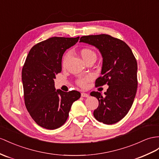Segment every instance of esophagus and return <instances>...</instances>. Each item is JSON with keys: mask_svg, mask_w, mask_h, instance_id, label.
I'll return each mask as SVG.
<instances>
[{"mask_svg": "<svg viewBox=\"0 0 159 159\" xmlns=\"http://www.w3.org/2000/svg\"><path fill=\"white\" fill-rule=\"evenodd\" d=\"M89 94H87V93H81V97H89Z\"/></svg>", "mask_w": 159, "mask_h": 159, "instance_id": "esophagus-1", "label": "esophagus"}]
</instances>
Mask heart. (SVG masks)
<instances>
[{
	"mask_svg": "<svg viewBox=\"0 0 159 159\" xmlns=\"http://www.w3.org/2000/svg\"><path fill=\"white\" fill-rule=\"evenodd\" d=\"M80 55L82 56V58H83V60L85 61V62L89 59H91V58L96 59L97 58V55L95 54V52L93 50H92L90 48H83V50H81L80 51ZM69 56H70L69 53H67V54H65V56H64L63 60H62V67L66 66L68 60L69 58ZM90 79H91L90 76L83 77V78H80L77 80L76 83L80 87H83L85 86V84H86V83Z\"/></svg>",
	"mask_w": 159,
	"mask_h": 159,
	"instance_id": "heart-1",
	"label": "heart"
}]
</instances>
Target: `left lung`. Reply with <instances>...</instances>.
Here are the masks:
<instances>
[{
  "label": "left lung",
  "instance_id": "1",
  "mask_svg": "<svg viewBox=\"0 0 159 159\" xmlns=\"http://www.w3.org/2000/svg\"><path fill=\"white\" fill-rule=\"evenodd\" d=\"M80 42L99 49L103 57L101 76L95 87L107 84L103 96L98 91L91 95L99 101L93 112L95 118L105 124H113L126 116L133 104L138 87V65L130 48L124 41L107 34L83 36Z\"/></svg>",
  "mask_w": 159,
  "mask_h": 159
}]
</instances>
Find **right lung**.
<instances>
[{
	"label": "right lung",
	"instance_id": "right-lung-1",
	"mask_svg": "<svg viewBox=\"0 0 159 159\" xmlns=\"http://www.w3.org/2000/svg\"><path fill=\"white\" fill-rule=\"evenodd\" d=\"M77 38L53 37L32 47L22 69L25 107L36 124L55 129L66 121L72 103L80 93L56 91L54 79L62 71L64 52L79 41Z\"/></svg>",
	"mask_w": 159,
	"mask_h": 159
}]
</instances>
